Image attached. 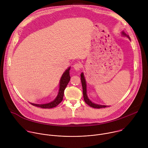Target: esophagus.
<instances>
[{"label":"esophagus","instance_id":"obj_1","mask_svg":"<svg viewBox=\"0 0 148 148\" xmlns=\"http://www.w3.org/2000/svg\"><path fill=\"white\" fill-rule=\"evenodd\" d=\"M81 67H82L81 64H80V63H78V62L75 63V64L73 66L74 69L75 70H76V71H79V70H80V69H81Z\"/></svg>","mask_w":148,"mask_h":148}]
</instances>
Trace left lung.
Masks as SVG:
<instances>
[{
    "mask_svg": "<svg viewBox=\"0 0 148 148\" xmlns=\"http://www.w3.org/2000/svg\"><path fill=\"white\" fill-rule=\"evenodd\" d=\"M122 34L123 36H124L127 37L130 40H131L130 37H129V36L126 34L125 32H122ZM81 81L84 99V101L86 102V103L87 104H88L89 106H90L91 107H92V108H105V107H110V106H108V105H99V104L95 103L92 102L88 98V97L87 96V84H86V81L85 77H84L83 73H82L81 74Z\"/></svg>",
    "mask_w": 148,
    "mask_h": 148,
    "instance_id": "left-lung-1",
    "label": "left lung"
}]
</instances>
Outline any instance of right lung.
Returning <instances> with one entry per match:
<instances>
[{
  "instance_id": "right-lung-1",
  "label": "right lung",
  "mask_w": 148,
  "mask_h": 148,
  "mask_svg": "<svg viewBox=\"0 0 148 148\" xmlns=\"http://www.w3.org/2000/svg\"><path fill=\"white\" fill-rule=\"evenodd\" d=\"M70 67H69L62 74L60 81V86H59V90L56 98L51 102L44 103V104H37L34 103H30L32 105L34 106L40 107L42 108H52L56 107L57 105L62 101L63 96H64V90L67 86L68 83L70 80Z\"/></svg>"
}]
</instances>
